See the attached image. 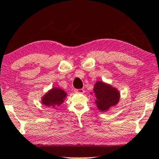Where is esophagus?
Instances as JSON below:
<instances>
[{
    "mask_svg": "<svg viewBox=\"0 0 159 159\" xmlns=\"http://www.w3.org/2000/svg\"><path fill=\"white\" fill-rule=\"evenodd\" d=\"M75 92L76 93H80V94H84V89H75Z\"/></svg>",
    "mask_w": 159,
    "mask_h": 159,
    "instance_id": "34e87169",
    "label": "esophagus"
}]
</instances>
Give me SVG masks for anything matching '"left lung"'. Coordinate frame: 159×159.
Here are the masks:
<instances>
[{
  "label": "left lung",
  "instance_id": "left-lung-1",
  "mask_svg": "<svg viewBox=\"0 0 159 159\" xmlns=\"http://www.w3.org/2000/svg\"><path fill=\"white\" fill-rule=\"evenodd\" d=\"M97 107L102 112L107 111L119 101L120 94L117 89L102 81H97L94 87Z\"/></svg>",
  "mask_w": 159,
  "mask_h": 159
}]
</instances>
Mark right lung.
Returning <instances> with one entry per match:
<instances>
[{
  "instance_id": "obj_1",
  "label": "right lung",
  "mask_w": 159,
  "mask_h": 159,
  "mask_svg": "<svg viewBox=\"0 0 159 159\" xmlns=\"http://www.w3.org/2000/svg\"><path fill=\"white\" fill-rule=\"evenodd\" d=\"M67 93L59 88H53L46 93L42 98V103L46 106L55 107L60 105L64 102Z\"/></svg>"
}]
</instances>
